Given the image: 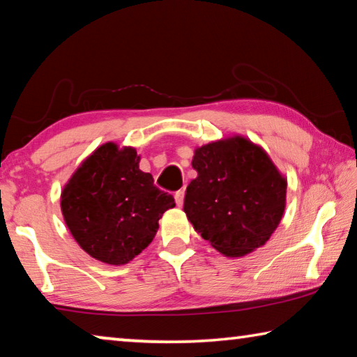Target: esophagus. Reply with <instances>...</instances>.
Instances as JSON below:
<instances>
[{
	"label": "esophagus",
	"instance_id": "esophagus-1",
	"mask_svg": "<svg viewBox=\"0 0 357 357\" xmlns=\"http://www.w3.org/2000/svg\"><path fill=\"white\" fill-rule=\"evenodd\" d=\"M184 195H185L184 190H178L176 193H174V202H176V204H178L179 208L184 204Z\"/></svg>",
	"mask_w": 357,
	"mask_h": 357
}]
</instances>
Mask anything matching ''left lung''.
Returning <instances> with one entry per match:
<instances>
[{
	"mask_svg": "<svg viewBox=\"0 0 357 357\" xmlns=\"http://www.w3.org/2000/svg\"><path fill=\"white\" fill-rule=\"evenodd\" d=\"M197 178L187 185L184 213L217 252L229 258L268 243L287 204V178L259 144L233 135L198 146Z\"/></svg>",
	"mask_w": 357,
	"mask_h": 357,
	"instance_id": "1",
	"label": "left lung"
}]
</instances>
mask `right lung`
Instances as JSON below:
<instances>
[{
	"mask_svg": "<svg viewBox=\"0 0 357 357\" xmlns=\"http://www.w3.org/2000/svg\"><path fill=\"white\" fill-rule=\"evenodd\" d=\"M132 146L96 148L66 183L61 213L77 244L99 261L128 264L154 239L174 198L140 170Z\"/></svg>",
	"mask_w": 357,
	"mask_h": 357,
	"instance_id": "add662e5",
	"label": "right lung"
}]
</instances>
